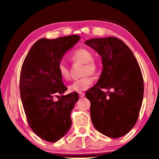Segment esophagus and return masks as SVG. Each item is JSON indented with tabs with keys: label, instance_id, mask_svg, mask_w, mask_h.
<instances>
[{
	"label": "esophagus",
	"instance_id": "obj_1",
	"mask_svg": "<svg viewBox=\"0 0 159 159\" xmlns=\"http://www.w3.org/2000/svg\"><path fill=\"white\" fill-rule=\"evenodd\" d=\"M79 96H80V98H83V97H84V93H82V92L79 93Z\"/></svg>",
	"mask_w": 159,
	"mask_h": 159
}]
</instances>
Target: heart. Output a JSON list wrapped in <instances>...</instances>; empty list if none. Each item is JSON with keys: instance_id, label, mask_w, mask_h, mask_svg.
Masks as SVG:
<instances>
[{"instance_id": "obj_1", "label": "heart", "mask_w": 159, "mask_h": 159, "mask_svg": "<svg viewBox=\"0 0 159 159\" xmlns=\"http://www.w3.org/2000/svg\"><path fill=\"white\" fill-rule=\"evenodd\" d=\"M71 59L74 62H80L84 64L82 75L85 76L80 79L74 80L69 85V90L76 93H81L82 91H85L92 85L93 78L90 75V74L94 75L97 73L99 69L98 63L93 58L92 52L87 48L76 50L71 54ZM58 71L63 80H68L70 78V71L64 62L61 61L58 64Z\"/></svg>"}]
</instances>
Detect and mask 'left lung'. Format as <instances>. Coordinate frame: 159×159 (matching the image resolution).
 Here are the masks:
<instances>
[{
	"label": "left lung",
	"mask_w": 159,
	"mask_h": 159,
	"mask_svg": "<svg viewBox=\"0 0 159 159\" xmlns=\"http://www.w3.org/2000/svg\"><path fill=\"white\" fill-rule=\"evenodd\" d=\"M84 43L98 52L103 64L98 81L85 93L91 103V121L101 134L119 138L133 128L140 114L144 93L140 66L129 48L118 38H93Z\"/></svg>",
	"instance_id": "left-lung-1"
}]
</instances>
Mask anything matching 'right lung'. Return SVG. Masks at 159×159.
<instances>
[{"label": "right lung", "mask_w": 159, "mask_h": 159, "mask_svg": "<svg viewBox=\"0 0 159 159\" xmlns=\"http://www.w3.org/2000/svg\"><path fill=\"white\" fill-rule=\"evenodd\" d=\"M80 37L77 34L48 40L42 38L32 45L20 74L21 99L30 128L43 140L55 143L70 129V114L77 93L63 95L67 90L58 71L64 53ZM58 94L62 97L54 101Z\"/></svg>", "instance_id": "obj_1"}]
</instances>
